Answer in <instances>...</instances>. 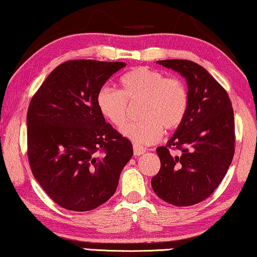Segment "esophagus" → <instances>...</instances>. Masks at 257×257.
Wrapping results in <instances>:
<instances>
[{
	"instance_id": "34e87169",
	"label": "esophagus",
	"mask_w": 257,
	"mask_h": 257,
	"mask_svg": "<svg viewBox=\"0 0 257 257\" xmlns=\"http://www.w3.org/2000/svg\"><path fill=\"white\" fill-rule=\"evenodd\" d=\"M146 151H147L146 148L140 147V146H134V155H135V156H141V155H143Z\"/></svg>"
}]
</instances>
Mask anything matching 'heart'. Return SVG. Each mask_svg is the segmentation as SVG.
I'll return each instance as SVG.
<instances>
[{"instance_id": "b5f03b06", "label": "heart", "mask_w": 257, "mask_h": 257, "mask_svg": "<svg viewBox=\"0 0 257 257\" xmlns=\"http://www.w3.org/2000/svg\"><path fill=\"white\" fill-rule=\"evenodd\" d=\"M121 92L104 86L97 92L100 113L116 127L127 122L129 103L142 102V121L129 123L122 134L134 143L148 146L157 142L163 128L173 130L183 123L189 109V92L176 78H166L161 72L136 67L120 78Z\"/></svg>"}]
</instances>
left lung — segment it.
Masks as SVG:
<instances>
[{"instance_id":"8db88e82","label":"left lung","mask_w":257,"mask_h":257,"mask_svg":"<svg viewBox=\"0 0 257 257\" xmlns=\"http://www.w3.org/2000/svg\"><path fill=\"white\" fill-rule=\"evenodd\" d=\"M157 64L185 78L189 109L183 123L156 151L161 170L151 179L155 193L169 204L191 206L211 196L221 183L234 156L232 103L218 81L193 61L168 59ZM181 151L179 157L168 149Z\"/></svg>"}]
</instances>
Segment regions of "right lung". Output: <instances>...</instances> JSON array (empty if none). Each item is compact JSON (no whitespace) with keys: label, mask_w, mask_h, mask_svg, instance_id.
Here are the masks:
<instances>
[{"label":"right lung","mask_w":257,"mask_h":257,"mask_svg":"<svg viewBox=\"0 0 257 257\" xmlns=\"http://www.w3.org/2000/svg\"><path fill=\"white\" fill-rule=\"evenodd\" d=\"M125 63L70 60L45 79L29 106L28 157L43 190L61 207L86 212L115 193L132 142L104 120L97 92Z\"/></svg>","instance_id":"right-lung-1"}]
</instances>
